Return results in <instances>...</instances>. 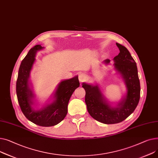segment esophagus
Listing matches in <instances>:
<instances>
[{
    "label": "esophagus",
    "instance_id": "obj_1",
    "mask_svg": "<svg viewBox=\"0 0 158 158\" xmlns=\"http://www.w3.org/2000/svg\"><path fill=\"white\" fill-rule=\"evenodd\" d=\"M78 78H79V80L80 82H83V81H84L86 78V76L84 73H79L78 75Z\"/></svg>",
    "mask_w": 158,
    "mask_h": 158
}]
</instances>
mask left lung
<instances>
[{
    "mask_svg": "<svg viewBox=\"0 0 158 158\" xmlns=\"http://www.w3.org/2000/svg\"><path fill=\"white\" fill-rule=\"evenodd\" d=\"M120 53L114 59L115 69L121 75L127 88V93L117 107H111L106 101L98 85L83 83L85 90V101L90 116L99 122L106 124L123 121L136 108L140 97V84L136 64L125 46L116 43ZM110 60H105L106 64Z\"/></svg>",
    "mask_w": 158,
    "mask_h": 158,
    "instance_id": "1",
    "label": "left lung"
}]
</instances>
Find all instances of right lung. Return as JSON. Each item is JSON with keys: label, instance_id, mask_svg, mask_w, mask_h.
Instances as JSON below:
<instances>
[{"label": "right lung", "instance_id": "1", "mask_svg": "<svg viewBox=\"0 0 158 158\" xmlns=\"http://www.w3.org/2000/svg\"><path fill=\"white\" fill-rule=\"evenodd\" d=\"M44 47L37 44L28 52L22 61L16 81V95L23 114L32 123L44 127L59 124L66 116L69 99L75 90L80 86L78 76L62 81L55 92L54 101L43 108L35 110L33 105L34 97L29 85V78L36 52Z\"/></svg>", "mask_w": 158, "mask_h": 158}]
</instances>
